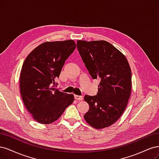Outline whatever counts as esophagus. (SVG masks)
Wrapping results in <instances>:
<instances>
[{
    "mask_svg": "<svg viewBox=\"0 0 159 159\" xmlns=\"http://www.w3.org/2000/svg\"><path fill=\"white\" fill-rule=\"evenodd\" d=\"M74 98L76 100H80V101L83 100V99H84L83 96H80V95H75Z\"/></svg>",
    "mask_w": 159,
    "mask_h": 159,
    "instance_id": "1",
    "label": "esophagus"
}]
</instances>
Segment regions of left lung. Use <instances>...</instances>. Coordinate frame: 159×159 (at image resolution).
<instances>
[{"label":"left lung","mask_w":159,"mask_h":159,"mask_svg":"<svg viewBox=\"0 0 159 159\" xmlns=\"http://www.w3.org/2000/svg\"><path fill=\"white\" fill-rule=\"evenodd\" d=\"M80 55L93 80H100L97 95H85L89 104L84 119L95 129L116 122L125 109L131 92V70L122 53L105 40H78Z\"/></svg>","instance_id":"8db88e82"}]
</instances>
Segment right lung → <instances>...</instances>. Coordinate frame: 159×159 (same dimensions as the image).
Listing matches in <instances>:
<instances>
[{"label": "right lung", "instance_id": "right-lung-1", "mask_svg": "<svg viewBox=\"0 0 159 159\" xmlns=\"http://www.w3.org/2000/svg\"><path fill=\"white\" fill-rule=\"evenodd\" d=\"M75 47L72 40L46 42L34 49L24 61L20 93L26 108L37 122H54L73 103L74 95L57 89L55 80Z\"/></svg>", "mask_w": 159, "mask_h": 159}]
</instances>
